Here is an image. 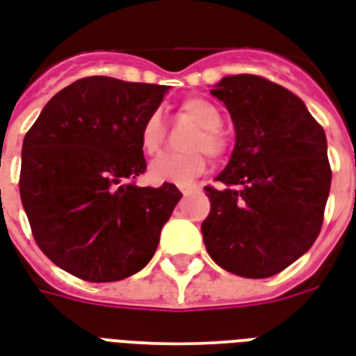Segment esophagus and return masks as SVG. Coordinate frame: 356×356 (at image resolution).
<instances>
[{
    "label": "esophagus",
    "mask_w": 356,
    "mask_h": 356,
    "mask_svg": "<svg viewBox=\"0 0 356 356\" xmlns=\"http://www.w3.org/2000/svg\"><path fill=\"white\" fill-rule=\"evenodd\" d=\"M179 191L183 192V196H191V194L200 192V186H179Z\"/></svg>",
    "instance_id": "34e87169"
}]
</instances>
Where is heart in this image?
I'll list each match as a JSON object with an SVG mask.
<instances>
[{
	"instance_id": "heart-1",
	"label": "heart",
	"mask_w": 356,
	"mask_h": 356,
	"mask_svg": "<svg viewBox=\"0 0 356 356\" xmlns=\"http://www.w3.org/2000/svg\"><path fill=\"white\" fill-rule=\"evenodd\" d=\"M179 111L198 128L192 130L186 138L185 152H170L158 156L149 165V179L152 183H173V185H188L198 177L207 165V156L204 150L213 158L225 156L228 151V139L220 130L222 115L218 107L205 97H186L179 105ZM165 139L164 118L160 111L149 113L139 128V149L147 156H154L160 152Z\"/></svg>"
}]
</instances>
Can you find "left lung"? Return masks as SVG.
<instances>
[{
    "instance_id": "1",
    "label": "left lung",
    "mask_w": 356,
    "mask_h": 356,
    "mask_svg": "<svg viewBox=\"0 0 356 356\" xmlns=\"http://www.w3.org/2000/svg\"><path fill=\"white\" fill-rule=\"evenodd\" d=\"M211 94L230 113L236 147L218 186H205V249L226 272L272 277L309 251L325 220V130L298 96L259 75L225 77Z\"/></svg>"
}]
</instances>
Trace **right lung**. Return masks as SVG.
Wrapping results in <instances>:
<instances>
[{
	"mask_svg": "<svg viewBox=\"0 0 356 356\" xmlns=\"http://www.w3.org/2000/svg\"><path fill=\"white\" fill-rule=\"evenodd\" d=\"M170 86L79 79L44 105L22 145L20 200L39 249L71 275L120 281L143 270L183 194L138 186L139 128Z\"/></svg>",
	"mask_w": 356,
	"mask_h": 356,
	"instance_id": "right-lung-1",
	"label": "right lung"
}]
</instances>
